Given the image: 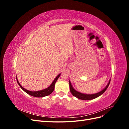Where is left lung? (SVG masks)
<instances>
[{"instance_id":"left-lung-1","label":"left lung","mask_w":129,"mask_h":129,"mask_svg":"<svg viewBox=\"0 0 129 129\" xmlns=\"http://www.w3.org/2000/svg\"><path fill=\"white\" fill-rule=\"evenodd\" d=\"M110 80L109 81V83H108V84L107 85V86L105 87L102 90H101V91L96 93H93V94H85V93H81L79 91H77L76 90H75V89L73 88V87H72V85L71 84V81H69V88H70V90H71V93H72V95L75 96L76 97H77V99H80V100H92L97 98L99 96H101V95H102L103 93L105 91V90L107 89L108 86L109 85V84H110Z\"/></svg>"}]
</instances>
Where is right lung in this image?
Instances as JSON below:
<instances>
[{
  "label": "right lung",
  "instance_id": "right-lung-1",
  "mask_svg": "<svg viewBox=\"0 0 129 129\" xmlns=\"http://www.w3.org/2000/svg\"><path fill=\"white\" fill-rule=\"evenodd\" d=\"M60 75H61V74H58V75L55 77V79H54L52 83L50 84V85L49 87L47 88L44 90H41L36 91H29V90H27V89H25L24 88H23L21 85V84L19 83L17 78V82H18V84L19 85V86H20V87L25 92H26L27 93H28V94H29V95L34 96V97H45L46 96H48V95H50V93H52L53 92V91L54 90V87H55V84L56 83V81L58 79V77H60Z\"/></svg>",
  "mask_w": 129,
  "mask_h": 129
}]
</instances>
